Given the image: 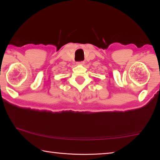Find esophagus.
<instances>
[{
  "instance_id": "obj_1",
  "label": "esophagus",
  "mask_w": 160,
  "mask_h": 160,
  "mask_svg": "<svg viewBox=\"0 0 160 160\" xmlns=\"http://www.w3.org/2000/svg\"><path fill=\"white\" fill-rule=\"evenodd\" d=\"M84 63H85L84 61H80V62H77V63H78V65H82V64H84Z\"/></svg>"
}]
</instances>
